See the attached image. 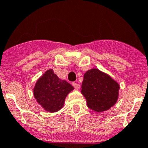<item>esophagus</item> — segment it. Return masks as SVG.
Returning <instances> with one entry per match:
<instances>
[{"label": "esophagus", "instance_id": "esophagus-1", "mask_svg": "<svg viewBox=\"0 0 148 148\" xmlns=\"http://www.w3.org/2000/svg\"><path fill=\"white\" fill-rule=\"evenodd\" d=\"M72 85H73V86H74V88H76V89H79V87H80V85H79V84L75 83V82H73V83H72Z\"/></svg>", "mask_w": 148, "mask_h": 148}]
</instances>
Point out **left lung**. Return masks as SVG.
Masks as SVG:
<instances>
[{
    "mask_svg": "<svg viewBox=\"0 0 148 148\" xmlns=\"http://www.w3.org/2000/svg\"><path fill=\"white\" fill-rule=\"evenodd\" d=\"M120 85L110 75L94 68L84 75L82 93L87 106L93 111L103 112L109 110L119 99Z\"/></svg>",
    "mask_w": 148,
    "mask_h": 148,
    "instance_id": "8db88e82",
    "label": "left lung"
}]
</instances>
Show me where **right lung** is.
<instances>
[{
	"label": "right lung",
	"instance_id": "1",
	"mask_svg": "<svg viewBox=\"0 0 148 148\" xmlns=\"http://www.w3.org/2000/svg\"><path fill=\"white\" fill-rule=\"evenodd\" d=\"M73 90L70 84L59 78L53 69H49L37 80L33 94L43 109L54 113L63 108L66 96Z\"/></svg>",
	"mask_w": 148,
	"mask_h": 148
}]
</instances>
